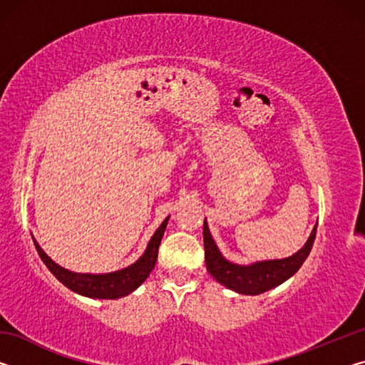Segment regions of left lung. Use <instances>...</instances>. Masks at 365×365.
<instances>
[{
	"label": "left lung",
	"instance_id": "8db88e82",
	"mask_svg": "<svg viewBox=\"0 0 365 365\" xmlns=\"http://www.w3.org/2000/svg\"><path fill=\"white\" fill-rule=\"evenodd\" d=\"M317 225L314 227L311 237L306 245L287 259H275V261H262L251 265H238L228 262L220 255L217 246L209 233L205 220L202 225V238H205V261L207 272L222 285L242 294H261L264 292L279 287L280 283L288 280L299 270L302 262L306 261L316 240Z\"/></svg>",
	"mask_w": 365,
	"mask_h": 365
}]
</instances>
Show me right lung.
Segmentation results:
<instances>
[{"label": "right lung", "instance_id": "1", "mask_svg": "<svg viewBox=\"0 0 365 365\" xmlns=\"http://www.w3.org/2000/svg\"><path fill=\"white\" fill-rule=\"evenodd\" d=\"M168 220L165 219L160 227L153 235L150 245L145 251V255L141 256L137 262L128 265V267L113 272V274H104V275H91V274H73V272L63 269L54 261H51L46 256V252L43 251L36 240L34 238V245L36 251H38V256L41 261L45 262L49 272L56 277V279L66 285L72 292L78 294L88 296V298H100V299H115L122 298V296H127L132 293L135 288H138L141 283H143L148 275L151 274L158 261V252H159V245L160 240H163V235L165 227H168Z\"/></svg>", "mask_w": 365, "mask_h": 365}]
</instances>
